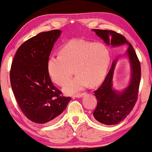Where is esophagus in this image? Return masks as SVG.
Wrapping results in <instances>:
<instances>
[{
    "label": "esophagus",
    "instance_id": "34e87169",
    "mask_svg": "<svg viewBox=\"0 0 152 152\" xmlns=\"http://www.w3.org/2000/svg\"><path fill=\"white\" fill-rule=\"evenodd\" d=\"M84 95V94H76V95H75V97L79 98L82 97Z\"/></svg>",
    "mask_w": 152,
    "mask_h": 152
}]
</instances>
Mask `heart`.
<instances>
[{
	"label": "heart",
	"mask_w": 152,
	"mask_h": 152,
	"mask_svg": "<svg viewBox=\"0 0 152 152\" xmlns=\"http://www.w3.org/2000/svg\"><path fill=\"white\" fill-rule=\"evenodd\" d=\"M110 61V51L104 43L73 39L63 45L60 55L49 58L47 69L52 80L60 86H64L75 70L77 75L64 87L66 93L71 94L89 84L94 86L101 83Z\"/></svg>",
	"instance_id": "heart-1"
}]
</instances>
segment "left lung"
I'll return each mask as SVG.
<instances>
[{"mask_svg":"<svg viewBox=\"0 0 152 152\" xmlns=\"http://www.w3.org/2000/svg\"><path fill=\"white\" fill-rule=\"evenodd\" d=\"M106 45L119 47L128 45L126 55L131 66V80L129 84L121 91L113 88V74L117 59L113 61L112 67L101 86L94 91L97 106L94 112L96 120L105 125H115L125 119L133 109L137 99L141 78V67L136 53L126 37L114 31L93 29Z\"/></svg>","mask_w":152,"mask_h":152,"instance_id":"left-lung-1","label":"left lung"}]
</instances>
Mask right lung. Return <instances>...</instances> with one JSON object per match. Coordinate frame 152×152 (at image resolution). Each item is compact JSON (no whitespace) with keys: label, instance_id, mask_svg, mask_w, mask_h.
I'll list each match as a JSON object with an SVG mask.
<instances>
[{"label":"right lung","instance_id":"1","mask_svg":"<svg viewBox=\"0 0 152 152\" xmlns=\"http://www.w3.org/2000/svg\"><path fill=\"white\" fill-rule=\"evenodd\" d=\"M61 32L52 30L28 39L19 47L12 63L14 95L23 115L37 124L54 121L71 99L54 86L47 69L51 51Z\"/></svg>","mask_w":152,"mask_h":152}]
</instances>
